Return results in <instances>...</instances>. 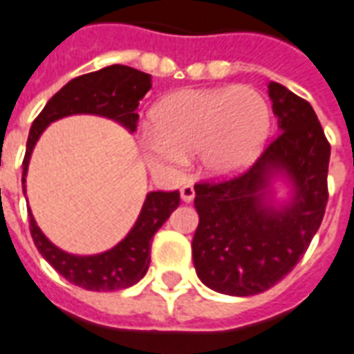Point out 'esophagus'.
Masks as SVG:
<instances>
[{
	"label": "esophagus",
	"instance_id": "34e87169",
	"mask_svg": "<svg viewBox=\"0 0 354 354\" xmlns=\"http://www.w3.org/2000/svg\"><path fill=\"white\" fill-rule=\"evenodd\" d=\"M180 195H182V201H184V203H191V201L195 198V189H193V185H184V187L180 189Z\"/></svg>",
	"mask_w": 354,
	"mask_h": 354
}]
</instances>
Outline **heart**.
I'll return each instance as SVG.
<instances>
[{
  "label": "heart",
  "instance_id": "obj_1",
  "mask_svg": "<svg viewBox=\"0 0 354 354\" xmlns=\"http://www.w3.org/2000/svg\"><path fill=\"white\" fill-rule=\"evenodd\" d=\"M142 135L151 169L176 176L185 156L197 151L201 169L230 178L250 167L270 131V109L255 88L225 86L172 93L151 112Z\"/></svg>",
  "mask_w": 354,
  "mask_h": 354
}]
</instances>
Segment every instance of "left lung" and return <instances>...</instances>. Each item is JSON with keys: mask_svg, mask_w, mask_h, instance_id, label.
<instances>
[{"mask_svg": "<svg viewBox=\"0 0 354 354\" xmlns=\"http://www.w3.org/2000/svg\"><path fill=\"white\" fill-rule=\"evenodd\" d=\"M268 95L276 140L240 176L195 185L193 264L206 287L230 297L259 295L283 279L310 248L328 201L330 144L315 111L277 82ZM276 177L291 185L287 203L273 201Z\"/></svg>", "mask_w": 354, "mask_h": 354, "instance_id": "left-lung-1", "label": "left lung"}]
</instances>
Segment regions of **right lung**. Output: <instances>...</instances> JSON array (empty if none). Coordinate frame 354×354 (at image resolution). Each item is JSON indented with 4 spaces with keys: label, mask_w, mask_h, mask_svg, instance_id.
<instances>
[{
    "label": "right lung",
    "mask_w": 354,
    "mask_h": 354,
    "mask_svg": "<svg viewBox=\"0 0 354 354\" xmlns=\"http://www.w3.org/2000/svg\"><path fill=\"white\" fill-rule=\"evenodd\" d=\"M151 88L148 73L127 65H109L95 73L73 78L46 103L31 125L22 167V189L26 193V174L30 167L31 151L41 133L52 122L71 114H97L111 118L133 133L138 122V101ZM180 204L178 191H151L146 195L127 236L112 250L97 255H73L59 250L44 236L30 212L31 238L52 268L73 285L88 290H120L138 283L150 266L151 238Z\"/></svg>",
    "instance_id": "obj_1"
}]
</instances>
